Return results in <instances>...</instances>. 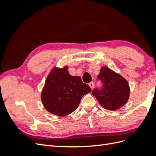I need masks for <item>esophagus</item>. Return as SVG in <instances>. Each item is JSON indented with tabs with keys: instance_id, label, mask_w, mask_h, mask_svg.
<instances>
[{
	"instance_id": "1",
	"label": "esophagus",
	"mask_w": 156,
	"mask_h": 156,
	"mask_svg": "<svg viewBox=\"0 0 156 156\" xmlns=\"http://www.w3.org/2000/svg\"><path fill=\"white\" fill-rule=\"evenodd\" d=\"M88 85L90 86V87L91 89L92 90V89L94 88V83L93 82H91V83H90L88 84Z\"/></svg>"
}]
</instances>
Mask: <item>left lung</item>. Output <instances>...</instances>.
<instances>
[{"label": "left lung", "instance_id": "8db88e82", "mask_svg": "<svg viewBox=\"0 0 156 156\" xmlns=\"http://www.w3.org/2000/svg\"><path fill=\"white\" fill-rule=\"evenodd\" d=\"M98 79L102 85L94 89L92 95L103 108L115 111L126 104L129 97V87L123 77L107 67H102Z\"/></svg>", "mask_w": 156, "mask_h": 156}]
</instances>
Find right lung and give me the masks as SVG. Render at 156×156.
Returning <instances> with one entry per match:
<instances>
[{"mask_svg": "<svg viewBox=\"0 0 156 156\" xmlns=\"http://www.w3.org/2000/svg\"><path fill=\"white\" fill-rule=\"evenodd\" d=\"M90 92V87L81 77L69 74L67 66L55 68L46 79L41 101L49 112L65 116L76 110L83 96Z\"/></svg>", "mask_w": 156, "mask_h": 156, "instance_id": "right-lung-1", "label": "right lung"}]
</instances>
